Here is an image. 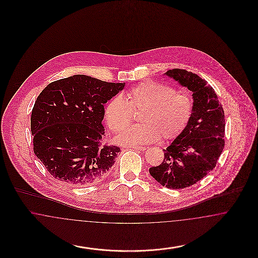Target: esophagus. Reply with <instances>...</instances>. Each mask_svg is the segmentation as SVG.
I'll use <instances>...</instances> for the list:
<instances>
[{
	"mask_svg": "<svg viewBox=\"0 0 258 258\" xmlns=\"http://www.w3.org/2000/svg\"><path fill=\"white\" fill-rule=\"evenodd\" d=\"M133 149H135V150H139V151H145L147 148L146 147H132Z\"/></svg>",
	"mask_w": 258,
	"mask_h": 258,
	"instance_id": "34e87169",
	"label": "esophagus"
}]
</instances>
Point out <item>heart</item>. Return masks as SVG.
<instances>
[{"label":"heart","mask_w":258,"mask_h":258,"mask_svg":"<svg viewBox=\"0 0 258 258\" xmlns=\"http://www.w3.org/2000/svg\"><path fill=\"white\" fill-rule=\"evenodd\" d=\"M134 110H145L142 124L127 127L115 141L124 146L154 143L161 135L171 139L180 135L189 122L194 100L186 93H179L173 87L156 81H145L127 93V99L118 95L107 102L104 116L111 132L119 133L127 126Z\"/></svg>","instance_id":"1"}]
</instances>
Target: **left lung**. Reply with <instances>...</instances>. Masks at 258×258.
<instances>
[{
	"label": "left lung",
	"instance_id": "left-lung-1",
	"mask_svg": "<svg viewBox=\"0 0 258 258\" xmlns=\"http://www.w3.org/2000/svg\"><path fill=\"white\" fill-rule=\"evenodd\" d=\"M165 74L192 93L194 111L184 131L163 150L161 164L151 167L153 178L167 188L190 186L215 168L224 147V111L206 80L185 70Z\"/></svg>",
	"mask_w": 258,
	"mask_h": 258
}]
</instances>
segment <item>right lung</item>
Returning a JSON list of instances; mask_svg holds the SVG:
<instances>
[{"label":"right lung","mask_w":258,"mask_h":258,"mask_svg":"<svg viewBox=\"0 0 258 258\" xmlns=\"http://www.w3.org/2000/svg\"><path fill=\"white\" fill-rule=\"evenodd\" d=\"M124 83L76 74L54 81L37 97L31 116L34 152L50 175L66 184L103 180L121 152L102 145L104 103Z\"/></svg>","instance_id":"add662e5"}]
</instances>
